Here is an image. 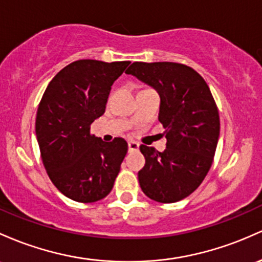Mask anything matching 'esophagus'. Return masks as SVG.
<instances>
[{
	"label": "esophagus",
	"mask_w": 262,
	"mask_h": 262,
	"mask_svg": "<svg viewBox=\"0 0 262 262\" xmlns=\"http://www.w3.org/2000/svg\"><path fill=\"white\" fill-rule=\"evenodd\" d=\"M128 149H129V151L138 150V149H139V144H138L137 142H134V140H129V142H128Z\"/></svg>",
	"instance_id": "esophagus-1"
}]
</instances>
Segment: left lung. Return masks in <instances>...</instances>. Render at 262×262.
Wrapping results in <instances>:
<instances>
[{
  "label": "left lung",
  "mask_w": 262,
  "mask_h": 262,
  "mask_svg": "<svg viewBox=\"0 0 262 262\" xmlns=\"http://www.w3.org/2000/svg\"><path fill=\"white\" fill-rule=\"evenodd\" d=\"M125 73L157 89L165 128L163 153L140 145L145 158L138 173L140 188L158 203L183 200L199 188L214 160L220 134L214 97L203 77L182 63L134 62Z\"/></svg>",
  "instance_id": "obj_1"
}]
</instances>
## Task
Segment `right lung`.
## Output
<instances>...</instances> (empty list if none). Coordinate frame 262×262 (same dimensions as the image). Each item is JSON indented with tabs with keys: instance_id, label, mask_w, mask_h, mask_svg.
<instances>
[{
	"instance_id": "add662e5",
	"label": "right lung",
	"mask_w": 262,
	"mask_h": 262,
	"mask_svg": "<svg viewBox=\"0 0 262 262\" xmlns=\"http://www.w3.org/2000/svg\"><path fill=\"white\" fill-rule=\"evenodd\" d=\"M130 62L79 59L54 76L36 117L42 163L57 189L78 203H94L111 192L128 144L105 143L91 134L104 113L112 84Z\"/></svg>"
}]
</instances>
